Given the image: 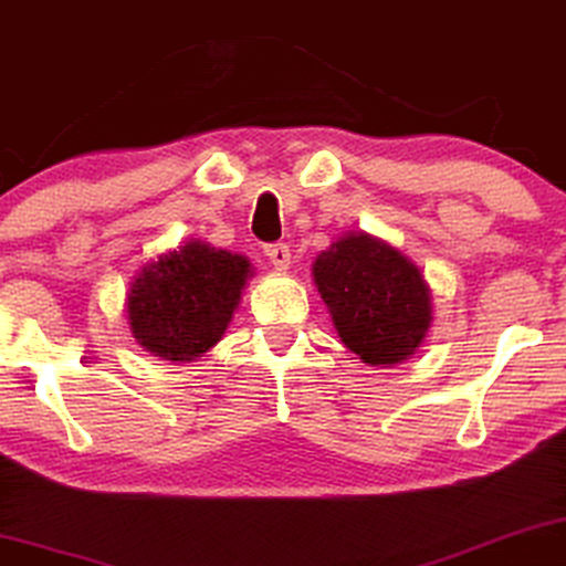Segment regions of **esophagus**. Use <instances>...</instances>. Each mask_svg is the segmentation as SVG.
<instances>
[{"label":"esophagus","instance_id":"1","mask_svg":"<svg viewBox=\"0 0 566 566\" xmlns=\"http://www.w3.org/2000/svg\"><path fill=\"white\" fill-rule=\"evenodd\" d=\"M263 253H266V259L271 263H274V269H279V271L290 269L292 253H290V245L287 243H271V245L263 248Z\"/></svg>","mask_w":566,"mask_h":566}]
</instances>
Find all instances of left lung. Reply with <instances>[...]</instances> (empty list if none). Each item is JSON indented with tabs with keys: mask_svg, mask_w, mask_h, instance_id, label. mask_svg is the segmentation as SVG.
Wrapping results in <instances>:
<instances>
[{
	"mask_svg": "<svg viewBox=\"0 0 566 566\" xmlns=\"http://www.w3.org/2000/svg\"><path fill=\"white\" fill-rule=\"evenodd\" d=\"M313 282L346 349L373 367L409 359L432 326L421 271L367 232H349L321 251Z\"/></svg>",
	"mask_w": 566,
	"mask_h": 566,
	"instance_id": "obj_1",
	"label": "left lung"
}]
</instances>
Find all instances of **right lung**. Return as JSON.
Here are the masks:
<instances>
[{
	"label": "right lung",
	"instance_id": "add662e5",
	"mask_svg": "<svg viewBox=\"0 0 566 566\" xmlns=\"http://www.w3.org/2000/svg\"><path fill=\"white\" fill-rule=\"evenodd\" d=\"M251 276L245 255L201 240L157 255L137 271L126 295L134 338L155 357L193 361L228 331Z\"/></svg>",
	"mask_w": 566,
	"mask_h": 566
}]
</instances>
